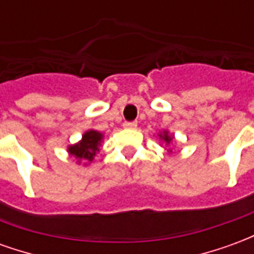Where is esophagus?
Returning a JSON list of instances; mask_svg holds the SVG:
<instances>
[{
  "label": "esophagus",
  "mask_w": 254,
  "mask_h": 254,
  "mask_svg": "<svg viewBox=\"0 0 254 254\" xmlns=\"http://www.w3.org/2000/svg\"><path fill=\"white\" fill-rule=\"evenodd\" d=\"M124 127H127V129H136L137 127V122H124Z\"/></svg>",
  "instance_id": "34e87169"
}]
</instances>
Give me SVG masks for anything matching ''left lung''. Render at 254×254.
<instances>
[{"instance_id": "left-lung-1", "label": "left lung", "mask_w": 254, "mask_h": 254, "mask_svg": "<svg viewBox=\"0 0 254 254\" xmlns=\"http://www.w3.org/2000/svg\"><path fill=\"white\" fill-rule=\"evenodd\" d=\"M159 137L162 138V140H163L166 144H170L171 140H173V136H170V134H169V132H166V130L163 133H160Z\"/></svg>"}]
</instances>
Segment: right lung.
I'll return each mask as SVG.
<instances>
[{
    "label": "right lung",
    "mask_w": 254,
    "mask_h": 254,
    "mask_svg": "<svg viewBox=\"0 0 254 254\" xmlns=\"http://www.w3.org/2000/svg\"><path fill=\"white\" fill-rule=\"evenodd\" d=\"M102 138H103L102 133L96 132V130H87L78 143L69 145L67 152L77 160H84L85 163L87 162L89 163L94 160L96 154L99 152Z\"/></svg>",
    "instance_id": "1"
}]
</instances>
